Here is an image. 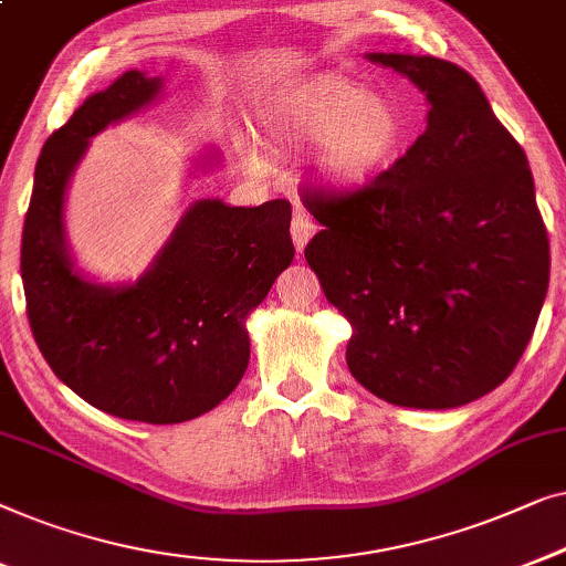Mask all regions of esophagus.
<instances>
[{
  "mask_svg": "<svg viewBox=\"0 0 566 566\" xmlns=\"http://www.w3.org/2000/svg\"><path fill=\"white\" fill-rule=\"evenodd\" d=\"M315 230H317V226L313 222V218H310V214L302 210V207H297V210H294V218H292L294 249H297L300 253L305 251V245H307L310 238L315 235Z\"/></svg>",
  "mask_w": 566,
  "mask_h": 566,
  "instance_id": "34e87169",
  "label": "esophagus"
}]
</instances>
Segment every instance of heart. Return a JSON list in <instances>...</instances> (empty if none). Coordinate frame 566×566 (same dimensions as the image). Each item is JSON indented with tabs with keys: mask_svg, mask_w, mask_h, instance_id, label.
<instances>
[{
	"mask_svg": "<svg viewBox=\"0 0 566 566\" xmlns=\"http://www.w3.org/2000/svg\"><path fill=\"white\" fill-rule=\"evenodd\" d=\"M264 125L282 143H321L317 179L340 195L369 187L408 140V123L392 99L336 78L274 99Z\"/></svg>",
	"mask_w": 566,
	"mask_h": 566,
	"instance_id": "b5f03b06",
	"label": "heart"
}]
</instances>
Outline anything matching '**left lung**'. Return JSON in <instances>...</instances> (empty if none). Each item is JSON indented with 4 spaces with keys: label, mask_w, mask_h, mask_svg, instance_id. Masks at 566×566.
<instances>
[{
    "label": "left lung",
    "mask_w": 566,
    "mask_h": 566,
    "mask_svg": "<svg viewBox=\"0 0 566 566\" xmlns=\"http://www.w3.org/2000/svg\"><path fill=\"white\" fill-rule=\"evenodd\" d=\"M366 59L426 94V133L359 192H302L323 226L305 259L352 323L361 387L400 408H461L511 377L546 300L528 158L457 63Z\"/></svg>",
    "instance_id": "left-lung-1"
}]
</instances>
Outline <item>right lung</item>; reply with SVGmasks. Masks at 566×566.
I'll use <instances>...</instances> for the list:
<instances>
[{"instance_id":"obj_1","label":"right lung","mask_w":566,"mask_h":566,"mask_svg":"<svg viewBox=\"0 0 566 566\" xmlns=\"http://www.w3.org/2000/svg\"><path fill=\"white\" fill-rule=\"evenodd\" d=\"M164 78L125 71L45 140L22 228L20 272L35 344L63 385L102 412L169 426L200 418L245 374V321L294 259L292 207L195 200L135 282L102 284L76 266L66 192L90 143L161 99ZM220 154L205 148L195 171Z\"/></svg>"}]
</instances>
